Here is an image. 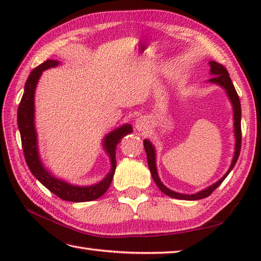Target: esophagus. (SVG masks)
I'll use <instances>...</instances> for the list:
<instances>
[{
  "mask_svg": "<svg viewBox=\"0 0 261 261\" xmlns=\"http://www.w3.org/2000/svg\"><path fill=\"white\" fill-rule=\"evenodd\" d=\"M149 126H150V123H149V120L146 116H140V118H138L135 122V127L140 132L148 131Z\"/></svg>",
  "mask_w": 261,
  "mask_h": 261,
  "instance_id": "obj_1",
  "label": "esophagus"
}]
</instances>
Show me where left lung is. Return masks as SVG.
<instances>
[{"label": "left lung", "instance_id": "1", "mask_svg": "<svg viewBox=\"0 0 261 261\" xmlns=\"http://www.w3.org/2000/svg\"><path fill=\"white\" fill-rule=\"evenodd\" d=\"M210 74L212 75V79H210L207 82L212 83V84H216L221 86L225 90V93L228 94V97L230 99V102L232 104V109H233V126H234V138H236V145H234V154L233 158H232V162L230 165V168L228 171L224 174L222 178L219 179L216 182H214L213 185H211L204 190L199 191L195 194H181V193H177L169 190L168 187H166L163 181L160 180L159 176H158V171H157V166H156V150H154V147L152 146V143L149 141L148 139L143 140V146H145V150L147 153V160H148V166L149 169H150V173L152 176V179L156 182L157 186L159 187V190L162 191L166 195H168L169 197L177 198V199H185V201H197V199H201L204 197H207L208 195L213 193L214 190H216L222 182L226 176L229 175L232 168L234 167V165L237 163L238 158H239L240 154V148H241V105H240V99L239 96H238L236 88L233 86V83H232L228 70L225 69L224 66L221 64H218L215 62H210Z\"/></svg>", "mask_w": 261, "mask_h": 261}]
</instances>
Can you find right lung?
Listing matches in <instances>:
<instances>
[{
	"instance_id": "1",
	"label": "right lung",
	"mask_w": 261,
	"mask_h": 261,
	"mask_svg": "<svg viewBox=\"0 0 261 261\" xmlns=\"http://www.w3.org/2000/svg\"><path fill=\"white\" fill-rule=\"evenodd\" d=\"M58 65V60H46L45 63L39 65L37 68L31 71L25 82L24 92L18 109V126L21 135L22 149H23L27 165L32 175L55 195L68 202H90L101 197L110 187L116 167V146L121 142L122 138L131 134L132 126L129 123L123 124L104 137L102 141L103 149L110 157L111 169L101 181L90 186H77L55 177L50 171L45 168L40 156H39L35 125V93L42 71L48 68L56 67Z\"/></svg>"
}]
</instances>
